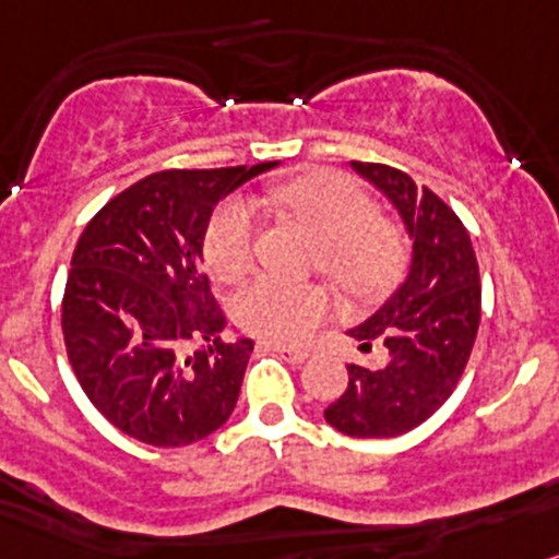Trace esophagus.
<instances>
[{
	"label": "esophagus",
	"instance_id": "1",
	"mask_svg": "<svg viewBox=\"0 0 559 559\" xmlns=\"http://www.w3.org/2000/svg\"><path fill=\"white\" fill-rule=\"evenodd\" d=\"M267 348L281 354V359H286L289 365H304L309 359V350L306 348H289V345H278V342H267Z\"/></svg>",
	"mask_w": 559,
	"mask_h": 559
}]
</instances>
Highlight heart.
<instances>
[{
    "mask_svg": "<svg viewBox=\"0 0 559 559\" xmlns=\"http://www.w3.org/2000/svg\"><path fill=\"white\" fill-rule=\"evenodd\" d=\"M275 205L298 219L317 239V267L354 298H376L399 281L406 261V242L392 219L376 214L370 194L348 175L317 169L278 186L270 194ZM259 211L248 198L219 205L203 236L209 270L223 281L242 278L253 264ZM331 309L320 284L261 275L234 298L239 329L267 342H300L323 323Z\"/></svg>",
    "mask_w": 559,
    "mask_h": 559,
    "instance_id": "b5f03b06",
    "label": "heart"
}]
</instances>
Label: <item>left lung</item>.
Instances as JSON below:
<instances>
[{
  "label": "left lung",
  "mask_w": 559,
  "mask_h": 559,
  "mask_svg": "<svg viewBox=\"0 0 559 559\" xmlns=\"http://www.w3.org/2000/svg\"><path fill=\"white\" fill-rule=\"evenodd\" d=\"M386 194L412 239V264L392 298L348 334L370 350L384 342V367L348 365V390L325 420L348 437H399L429 420L462 379L481 317L479 264L465 225L431 189H417L386 164L350 160Z\"/></svg>",
  "instance_id": "8db88e82"
}]
</instances>
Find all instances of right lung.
Masks as SVG:
<instances>
[{
	"label": "right lung",
	"mask_w": 559,
	"mask_h": 559,
	"mask_svg": "<svg viewBox=\"0 0 559 559\" xmlns=\"http://www.w3.org/2000/svg\"><path fill=\"white\" fill-rule=\"evenodd\" d=\"M273 167L147 175L85 225L63 292V342L88 401L133 440L178 449L234 412L253 340L219 336L203 236L225 194ZM194 341L206 345L189 352Z\"/></svg>",
	"instance_id": "obj_1"
}]
</instances>
